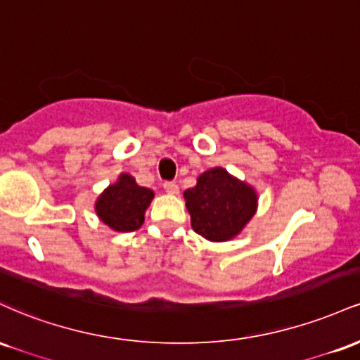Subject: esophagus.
<instances>
[{"label":"esophagus","instance_id":"obj_1","mask_svg":"<svg viewBox=\"0 0 360 360\" xmlns=\"http://www.w3.org/2000/svg\"><path fill=\"white\" fill-rule=\"evenodd\" d=\"M164 191L169 194H177L179 193V186L176 183H171V181H167V183H164Z\"/></svg>","mask_w":360,"mask_h":360}]
</instances>
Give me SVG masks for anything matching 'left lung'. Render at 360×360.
<instances>
[{
    "instance_id": "obj_1",
    "label": "left lung",
    "mask_w": 360,
    "mask_h": 360,
    "mask_svg": "<svg viewBox=\"0 0 360 360\" xmlns=\"http://www.w3.org/2000/svg\"><path fill=\"white\" fill-rule=\"evenodd\" d=\"M183 196L193 230L210 242H229L240 235L259 205L254 186L223 167L198 176L196 186L186 189Z\"/></svg>"
}]
</instances>
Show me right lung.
Wrapping results in <instances>:
<instances>
[{"label": "right lung", "mask_w": 360, "mask_h": 360, "mask_svg": "<svg viewBox=\"0 0 360 360\" xmlns=\"http://www.w3.org/2000/svg\"><path fill=\"white\" fill-rule=\"evenodd\" d=\"M154 191L139 186L134 176L122 172L113 184L96 198L94 212L113 232H134L142 226Z\"/></svg>", "instance_id": "obj_1"}]
</instances>
